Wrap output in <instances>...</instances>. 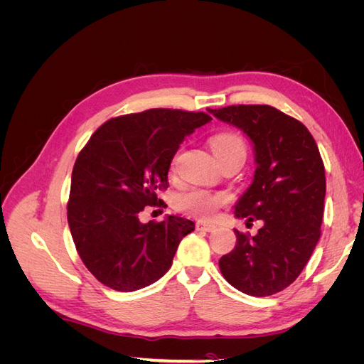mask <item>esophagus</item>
I'll list each match as a JSON object with an SVG mask.
<instances>
[{
    "instance_id": "1",
    "label": "esophagus",
    "mask_w": 364,
    "mask_h": 364,
    "mask_svg": "<svg viewBox=\"0 0 364 364\" xmlns=\"http://www.w3.org/2000/svg\"><path fill=\"white\" fill-rule=\"evenodd\" d=\"M217 226L214 223H206V222H197L196 229L197 230H203V232H211Z\"/></svg>"
}]
</instances>
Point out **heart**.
I'll return each instance as SVG.
<instances>
[{
	"label": "heart",
	"mask_w": 364,
	"mask_h": 364,
	"mask_svg": "<svg viewBox=\"0 0 364 364\" xmlns=\"http://www.w3.org/2000/svg\"><path fill=\"white\" fill-rule=\"evenodd\" d=\"M209 146L215 155L217 161H222L229 156H246V144L237 134L232 132H222L209 141ZM228 202V197L223 193H213L206 190H193L176 197V208L179 211L190 214L196 218H211L215 213Z\"/></svg>",
	"instance_id": "obj_1"
}]
</instances>
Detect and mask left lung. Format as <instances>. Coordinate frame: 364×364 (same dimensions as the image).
<instances>
[{"label":"left lung","instance_id":"obj_1","mask_svg":"<svg viewBox=\"0 0 364 364\" xmlns=\"http://www.w3.org/2000/svg\"><path fill=\"white\" fill-rule=\"evenodd\" d=\"M243 130L253 144L255 174L235 203L246 225L261 220L257 235L235 230L237 245L218 261L225 279L250 296H270L299 277L321 238L325 167L308 129L267 105L208 109Z\"/></svg>","mask_w":364,"mask_h":364}]
</instances>
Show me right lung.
I'll return each mask as SVG.
<instances>
[{
    "label": "right lung",
    "instance_id": "right-lung-1",
    "mask_svg": "<svg viewBox=\"0 0 364 364\" xmlns=\"http://www.w3.org/2000/svg\"><path fill=\"white\" fill-rule=\"evenodd\" d=\"M213 118L205 112L149 109L98 127L75 159L68 225L77 252L94 277L117 291L156 282L171 267L194 223L179 215L141 223L161 203L170 164L182 141Z\"/></svg>",
    "mask_w": 364,
    "mask_h": 364
}]
</instances>
